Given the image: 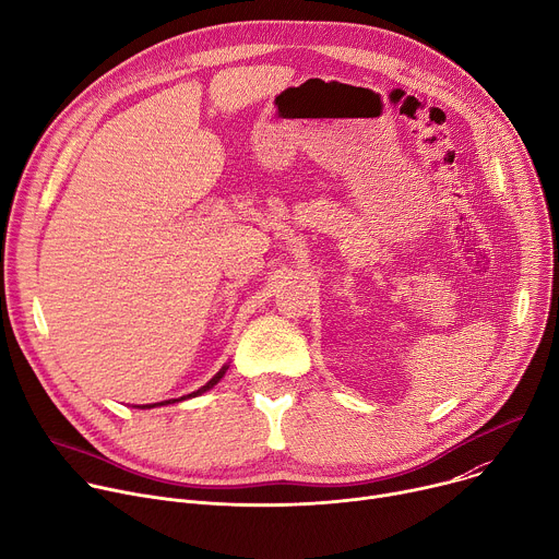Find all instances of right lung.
Segmentation results:
<instances>
[{"label": "right lung", "mask_w": 559, "mask_h": 559, "mask_svg": "<svg viewBox=\"0 0 559 559\" xmlns=\"http://www.w3.org/2000/svg\"><path fill=\"white\" fill-rule=\"evenodd\" d=\"M225 372H227V366H223V368L218 370V374H216L212 381H207L205 385L198 388L195 392H191V394H187V396H198V394H202V392H207L210 388H214V385L223 379V374H225ZM187 396H180V399H187ZM176 401H178V399H169V401H165V403H176ZM165 403H154V405H165ZM154 405H140V408H154Z\"/></svg>", "instance_id": "add662e5"}]
</instances>
